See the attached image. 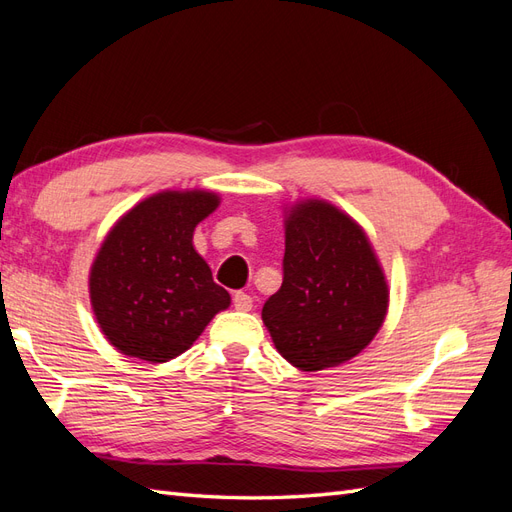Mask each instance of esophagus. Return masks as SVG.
<instances>
[{
    "instance_id": "34e87169",
    "label": "esophagus",
    "mask_w": 512,
    "mask_h": 512,
    "mask_svg": "<svg viewBox=\"0 0 512 512\" xmlns=\"http://www.w3.org/2000/svg\"><path fill=\"white\" fill-rule=\"evenodd\" d=\"M232 305H235V309H239V312H250L252 305H254V301H252L250 294L239 290V292L232 294Z\"/></svg>"
}]
</instances>
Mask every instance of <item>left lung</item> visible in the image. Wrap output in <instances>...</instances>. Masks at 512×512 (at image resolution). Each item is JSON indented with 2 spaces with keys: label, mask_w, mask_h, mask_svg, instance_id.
<instances>
[{
  "label": "left lung",
  "mask_w": 512,
  "mask_h": 512,
  "mask_svg": "<svg viewBox=\"0 0 512 512\" xmlns=\"http://www.w3.org/2000/svg\"><path fill=\"white\" fill-rule=\"evenodd\" d=\"M284 282L262 307L275 348L303 371L350 361L380 331L389 288L363 228L322 200L286 220Z\"/></svg>",
  "instance_id": "1"
}]
</instances>
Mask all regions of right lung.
<instances>
[{
  "label": "right lung",
  "mask_w": 512,
  "mask_h": 512,
  "mask_svg": "<svg viewBox=\"0 0 512 512\" xmlns=\"http://www.w3.org/2000/svg\"><path fill=\"white\" fill-rule=\"evenodd\" d=\"M220 205L203 192L145 198L108 232L89 275L91 307L119 352L166 363L188 350L209 320L230 305L196 254L198 222Z\"/></svg>",
  "instance_id": "obj_1"
}]
</instances>
